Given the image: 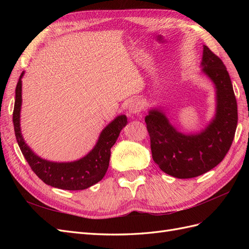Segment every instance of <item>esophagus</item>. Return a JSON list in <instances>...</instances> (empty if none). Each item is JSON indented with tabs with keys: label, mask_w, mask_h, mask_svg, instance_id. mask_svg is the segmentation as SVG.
I'll use <instances>...</instances> for the list:
<instances>
[{
	"label": "esophagus",
	"mask_w": 249,
	"mask_h": 249,
	"mask_svg": "<svg viewBox=\"0 0 249 249\" xmlns=\"http://www.w3.org/2000/svg\"><path fill=\"white\" fill-rule=\"evenodd\" d=\"M142 111V103L138 99H134L129 104V112L131 114H139Z\"/></svg>",
	"instance_id": "34e87169"
}]
</instances>
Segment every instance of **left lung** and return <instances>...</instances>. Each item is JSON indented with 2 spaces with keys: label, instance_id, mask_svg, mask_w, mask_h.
I'll list each match as a JSON object with an SVG mask.
<instances>
[{
  "label": "left lung",
  "instance_id": "1",
  "mask_svg": "<svg viewBox=\"0 0 249 249\" xmlns=\"http://www.w3.org/2000/svg\"><path fill=\"white\" fill-rule=\"evenodd\" d=\"M201 65L217 91L216 116L205 131L196 135L177 132L158 110L145 117L153 160L178 178L198 177L217 166L230 150L237 129V101L227 67L207 46Z\"/></svg>",
  "mask_w": 249,
  "mask_h": 249
}]
</instances>
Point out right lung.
I'll return each instance as SVG.
<instances>
[{
  "mask_svg": "<svg viewBox=\"0 0 249 249\" xmlns=\"http://www.w3.org/2000/svg\"><path fill=\"white\" fill-rule=\"evenodd\" d=\"M21 72L16 88V103L13 109V125L17 141L30 167L43 183L63 190H84L96 184L105 177L109 166L111 147L114 145L120 131L126 124V116L120 115L109 124L97 141L94 148L79 161L54 163L37 157L27 146L19 127L21 106Z\"/></svg>",
  "mask_w": 249,
  "mask_h": 249,
  "instance_id": "right-lung-1",
  "label": "right lung"
}]
</instances>
